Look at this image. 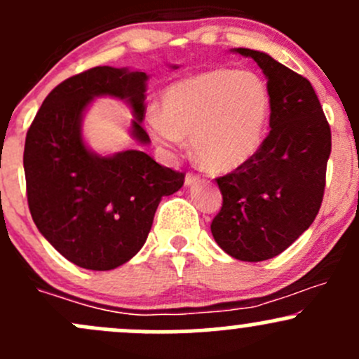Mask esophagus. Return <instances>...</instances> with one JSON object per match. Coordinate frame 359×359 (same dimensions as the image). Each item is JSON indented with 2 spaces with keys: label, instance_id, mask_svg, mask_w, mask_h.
<instances>
[{
  "label": "esophagus",
  "instance_id": "1",
  "mask_svg": "<svg viewBox=\"0 0 359 359\" xmlns=\"http://www.w3.org/2000/svg\"><path fill=\"white\" fill-rule=\"evenodd\" d=\"M196 180H198V175H194V173H187L184 182H186V186L189 187V186H192V184H196Z\"/></svg>",
  "mask_w": 359,
  "mask_h": 359
}]
</instances>
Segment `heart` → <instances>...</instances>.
Listing matches in <instances>:
<instances>
[{"mask_svg":"<svg viewBox=\"0 0 359 359\" xmlns=\"http://www.w3.org/2000/svg\"><path fill=\"white\" fill-rule=\"evenodd\" d=\"M270 116V90L255 72L215 69L173 82L161 111L148 113L151 137L167 149L191 137L199 163L230 172L255 158Z\"/></svg>","mask_w":359,"mask_h":359,"instance_id":"1","label":"heart"}]
</instances>
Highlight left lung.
<instances>
[{
  "label": "left lung",
  "instance_id": "1",
  "mask_svg": "<svg viewBox=\"0 0 359 359\" xmlns=\"http://www.w3.org/2000/svg\"><path fill=\"white\" fill-rule=\"evenodd\" d=\"M232 53L265 74L271 130L252 160L217 179L224 203L211 233L232 258L263 262L285 251L318 215L332 135L308 79L263 51Z\"/></svg>",
  "mask_w": 359,
  "mask_h": 359
}]
</instances>
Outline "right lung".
Listing matches in <instances>:
<instances>
[{
	"label": "right lung",
	"instance_id": "add662e5",
	"mask_svg": "<svg viewBox=\"0 0 359 359\" xmlns=\"http://www.w3.org/2000/svg\"><path fill=\"white\" fill-rule=\"evenodd\" d=\"M148 79L146 72L115 67L74 75L48 94L25 137L34 224L82 269L104 271L129 262L144 246L161 198L184 186V173L161 167L144 151L97 154L82 135L90 103L108 96L129 104L132 139L149 144L141 126Z\"/></svg>",
	"mask_w": 359,
	"mask_h": 359
}]
</instances>
